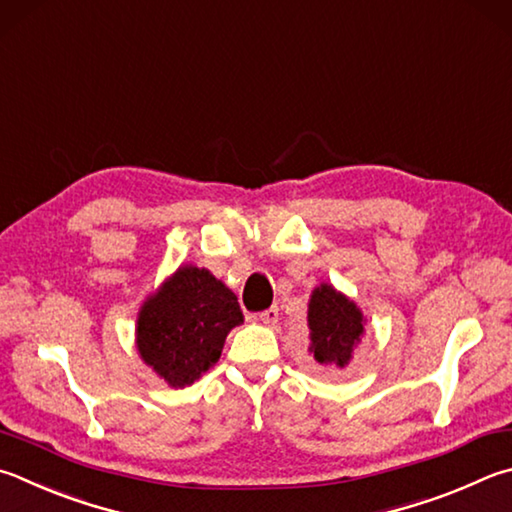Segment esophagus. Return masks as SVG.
I'll use <instances>...</instances> for the list:
<instances>
[{"mask_svg":"<svg viewBox=\"0 0 512 512\" xmlns=\"http://www.w3.org/2000/svg\"><path fill=\"white\" fill-rule=\"evenodd\" d=\"M277 320H280V309L277 306H271V309L259 313V322L266 324V327H275Z\"/></svg>","mask_w":512,"mask_h":512,"instance_id":"obj_1","label":"esophagus"}]
</instances>
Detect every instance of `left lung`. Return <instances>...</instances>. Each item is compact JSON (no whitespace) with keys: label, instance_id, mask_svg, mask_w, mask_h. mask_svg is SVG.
I'll return each mask as SVG.
<instances>
[{"label":"left lung","instance_id":"1","mask_svg":"<svg viewBox=\"0 0 512 512\" xmlns=\"http://www.w3.org/2000/svg\"><path fill=\"white\" fill-rule=\"evenodd\" d=\"M306 324L313 360L324 367L345 369L365 338L367 318L349 295L338 291L331 282H322L311 291Z\"/></svg>","mask_w":512,"mask_h":512}]
</instances>
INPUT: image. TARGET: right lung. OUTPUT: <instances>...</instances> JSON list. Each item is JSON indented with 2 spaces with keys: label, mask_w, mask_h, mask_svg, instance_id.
<instances>
[{
  "label": "right lung",
  "mask_w": 512,
  "mask_h": 512,
  "mask_svg": "<svg viewBox=\"0 0 512 512\" xmlns=\"http://www.w3.org/2000/svg\"><path fill=\"white\" fill-rule=\"evenodd\" d=\"M241 322L237 295L208 268L183 264L138 309L136 351L167 387L181 389L215 367Z\"/></svg>",
  "instance_id": "obj_1"
}]
</instances>
